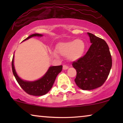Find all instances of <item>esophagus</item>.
<instances>
[{
    "label": "esophagus",
    "instance_id": "esophagus-1",
    "mask_svg": "<svg viewBox=\"0 0 123 123\" xmlns=\"http://www.w3.org/2000/svg\"><path fill=\"white\" fill-rule=\"evenodd\" d=\"M68 68H69V67L67 66V65H63V70H67V69H68Z\"/></svg>",
    "mask_w": 123,
    "mask_h": 123
}]
</instances>
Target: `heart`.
<instances>
[{"instance_id": "b5f03b06", "label": "heart", "mask_w": 123, "mask_h": 123, "mask_svg": "<svg viewBox=\"0 0 123 123\" xmlns=\"http://www.w3.org/2000/svg\"><path fill=\"white\" fill-rule=\"evenodd\" d=\"M85 43L81 39H75L72 41L59 43L57 46V51L62 56L67 57L70 61H77L83 56L85 51ZM55 56L56 54L53 53Z\"/></svg>"}]
</instances>
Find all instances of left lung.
<instances>
[{"label":"left lung","mask_w":123,"mask_h":123,"mask_svg":"<svg viewBox=\"0 0 123 123\" xmlns=\"http://www.w3.org/2000/svg\"><path fill=\"white\" fill-rule=\"evenodd\" d=\"M87 34L92 44L86 55L72 65L76 69L74 81L78 87L92 90L101 86L106 80L112 67V59L105 40L92 33Z\"/></svg>","instance_id":"8db88e82"}]
</instances>
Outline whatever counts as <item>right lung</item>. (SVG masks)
<instances>
[{"label": "right lung", "instance_id": "1", "mask_svg": "<svg viewBox=\"0 0 123 123\" xmlns=\"http://www.w3.org/2000/svg\"><path fill=\"white\" fill-rule=\"evenodd\" d=\"M43 36V35L39 34V33H34V34L30 35L23 41H26L32 37H42ZM14 55H13L12 62L13 75L21 88L26 93L30 95L43 96L48 93L53 87L57 75L62 72V68H63L62 65L51 66L49 67L48 71L41 78L34 80V81L25 80L20 78L17 73L14 65Z\"/></svg>", "mask_w": 123, "mask_h": 123}]
</instances>
